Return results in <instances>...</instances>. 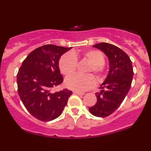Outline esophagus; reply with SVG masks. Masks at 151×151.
<instances>
[{
  "instance_id": "obj_1",
  "label": "esophagus",
  "mask_w": 151,
  "mask_h": 151,
  "mask_svg": "<svg viewBox=\"0 0 151 151\" xmlns=\"http://www.w3.org/2000/svg\"><path fill=\"white\" fill-rule=\"evenodd\" d=\"M73 93H75V94H77V95H81V96H83V95H84V93L79 92V91H74Z\"/></svg>"
}]
</instances>
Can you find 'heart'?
<instances>
[{"label": "heart", "instance_id": "heart-1", "mask_svg": "<svg viewBox=\"0 0 151 151\" xmlns=\"http://www.w3.org/2000/svg\"><path fill=\"white\" fill-rule=\"evenodd\" d=\"M82 58L90 66L86 70V73L93 72L96 75L99 81H101L106 73V65L103 53L96 50H88L84 52H73L63 55L59 61L60 72L65 76H70L75 72L77 66V60ZM65 86L68 89L75 91H84L89 90L96 85V79L92 74L86 75L70 76L65 79Z\"/></svg>", "mask_w": 151, "mask_h": 151}]
</instances>
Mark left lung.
<instances>
[{
  "label": "left lung",
  "instance_id": "obj_1",
  "mask_svg": "<svg viewBox=\"0 0 151 151\" xmlns=\"http://www.w3.org/2000/svg\"><path fill=\"white\" fill-rule=\"evenodd\" d=\"M105 53L109 61V72L101 84L100 93H96L97 102L89 109L90 113L98 117H106L114 113L129 92L133 71L129 55L118 47L106 42L93 46Z\"/></svg>",
  "mask_w": 151,
  "mask_h": 151
}]
</instances>
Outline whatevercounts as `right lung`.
<instances>
[{"mask_svg":"<svg viewBox=\"0 0 151 151\" xmlns=\"http://www.w3.org/2000/svg\"><path fill=\"white\" fill-rule=\"evenodd\" d=\"M72 47L46 45L27 55L17 74L18 91L25 107L35 118L50 121L62 114L72 91L52 93L63 81L59 68L60 57Z\"/></svg>","mask_w":151,"mask_h":151,"instance_id":"1","label":"right lung"}]
</instances>
